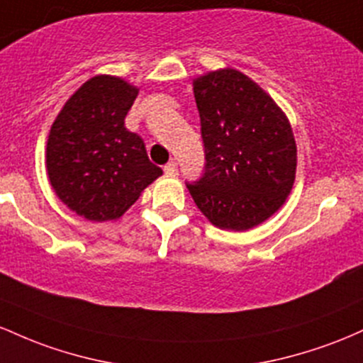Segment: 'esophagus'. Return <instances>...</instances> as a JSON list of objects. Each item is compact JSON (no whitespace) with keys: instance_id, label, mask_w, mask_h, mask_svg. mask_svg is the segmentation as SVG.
I'll use <instances>...</instances> for the list:
<instances>
[{"instance_id":"34e87169","label":"esophagus","mask_w":363,"mask_h":363,"mask_svg":"<svg viewBox=\"0 0 363 363\" xmlns=\"http://www.w3.org/2000/svg\"><path fill=\"white\" fill-rule=\"evenodd\" d=\"M177 171H178V164L174 161H169L168 164H164L166 174H177Z\"/></svg>"}]
</instances>
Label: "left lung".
<instances>
[{
    "label": "left lung",
    "mask_w": 363,
    "mask_h": 363,
    "mask_svg": "<svg viewBox=\"0 0 363 363\" xmlns=\"http://www.w3.org/2000/svg\"><path fill=\"white\" fill-rule=\"evenodd\" d=\"M206 164L186 189L223 230L266 221L291 192L296 144L286 116L242 72H211L194 82Z\"/></svg>",
    "instance_id": "left-lung-1"
}]
</instances>
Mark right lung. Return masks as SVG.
I'll use <instances>...</instances> for the list:
<instances>
[{
    "label": "right lung",
    "instance_id": "obj_1",
    "mask_svg": "<svg viewBox=\"0 0 363 363\" xmlns=\"http://www.w3.org/2000/svg\"><path fill=\"white\" fill-rule=\"evenodd\" d=\"M138 91L99 75L79 89L52 123L46 168L60 201L91 221L120 218L162 169L125 118Z\"/></svg>",
    "mask_w": 363,
    "mask_h": 363
}]
</instances>
